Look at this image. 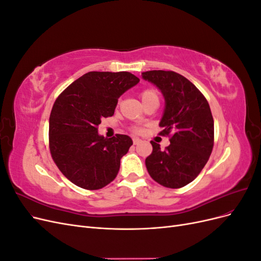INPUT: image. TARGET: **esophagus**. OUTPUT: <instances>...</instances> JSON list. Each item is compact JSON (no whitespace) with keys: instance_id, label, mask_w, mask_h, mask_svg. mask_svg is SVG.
Masks as SVG:
<instances>
[{"instance_id":"esophagus-1","label":"esophagus","mask_w":261,"mask_h":261,"mask_svg":"<svg viewBox=\"0 0 261 261\" xmlns=\"http://www.w3.org/2000/svg\"><path fill=\"white\" fill-rule=\"evenodd\" d=\"M140 141H141V140H140L139 138H137V137H134V138H133V143H134V145H138V144L140 143Z\"/></svg>"}]
</instances>
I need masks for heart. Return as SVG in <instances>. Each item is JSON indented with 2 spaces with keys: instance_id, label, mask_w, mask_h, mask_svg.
<instances>
[{
  "instance_id": "b5f03b06",
  "label": "heart",
  "mask_w": 261,
  "mask_h": 261,
  "mask_svg": "<svg viewBox=\"0 0 261 261\" xmlns=\"http://www.w3.org/2000/svg\"><path fill=\"white\" fill-rule=\"evenodd\" d=\"M154 96H156V92L153 89H146L140 93V97H141V100H143V101L150 98V97H154ZM133 130L135 133H140V129L137 128V127L133 128Z\"/></svg>"
}]
</instances>
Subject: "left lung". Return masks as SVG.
<instances>
[{
    "label": "left lung",
    "instance_id": "left-lung-1",
    "mask_svg": "<svg viewBox=\"0 0 261 261\" xmlns=\"http://www.w3.org/2000/svg\"><path fill=\"white\" fill-rule=\"evenodd\" d=\"M141 76L155 85L165 100L160 135L172 134L165 150L150 141L148 173L164 187L180 188L198 176L211 154L215 126L209 103L193 83L172 70H148Z\"/></svg>",
    "mask_w": 261,
    "mask_h": 261
}]
</instances>
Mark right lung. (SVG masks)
Here are the masks:
<instances>
[{
    "label": "right lung",
    "mask_w": 261,
    "mask_h": 261,
    "mask_svg": "<svg viewBox=\"0 0 261 261\" xmlns=\"http://www.w3.org/2000/svg\"><path fill=\"white\" fill-rule=\"evenodd\" d=\"M138 83L128 72H89L55 100L49 120L50 152L63 175L78 187L94 191L116 177L133 140L121 134L105 138L98 126L114 114L118 98Z\"/></svg>",
    "instance_id": "obj_1"
}]
</instances>
